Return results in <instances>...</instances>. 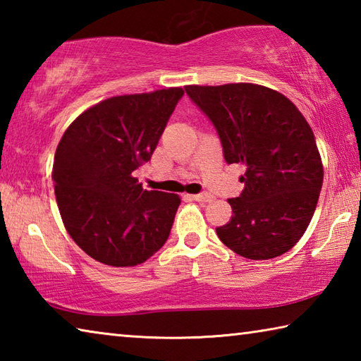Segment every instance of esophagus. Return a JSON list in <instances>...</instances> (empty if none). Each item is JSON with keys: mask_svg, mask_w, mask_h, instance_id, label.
<instances>
[{"mask_svg": "<svg viewBox=\"0 0 361 361\" xmlns=\"http://www.w3.org/2000/svg\"><path fill=\"white\" fill-rule=\"evenodd\" d=\"M194 200H197V202H212L213 200V195L209 192H200V194H194L191 195Z\"/></svg>", "mask_w": 361, "mask_h": 361, "instance_id": "1", "label": "esophagus"}]
</instances>
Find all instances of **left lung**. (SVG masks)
I'll return each instance as SVG.
<instances>
[{
  "mask_svg": "<svg viewBox=\"0 0 361 361\" xmlns=\"http://www.w3.org/2000/svg\"><path fill=\"white\" fill-rule=\"evenodd\" d=\"M210 119L224 161L243 164L232 218L216 228L226 247L248 259H271L296 245L314 216L323 166L314 132L299 109L258 84L186 85Z\"/></svg>",
  "mask_w": 361,
  "mask_h": 361,
  "instance_id": "left-lung-1",
  "label": "left lung"
}]
</instances>
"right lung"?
I'll list each match as a JSON object with an SVG mask.
<instances>
[{"instance_id": "right-lung-1", "label": "right lung", "mask_w": 361, "mask_h": 361, "mask_svg": "<svg viewBox=\"0 0 361 361\" xmlns=\"http://www.w3.org/2000/svg\"><path fill=\"white\" fill-rule=\"evenodd\" d=\"M181 87L103 100L71 122L54 157V189L71 239L114 267L142 264L169 239L181 199L146 191L133 172L151 161Z\"/></svg>"}]
</instances>
